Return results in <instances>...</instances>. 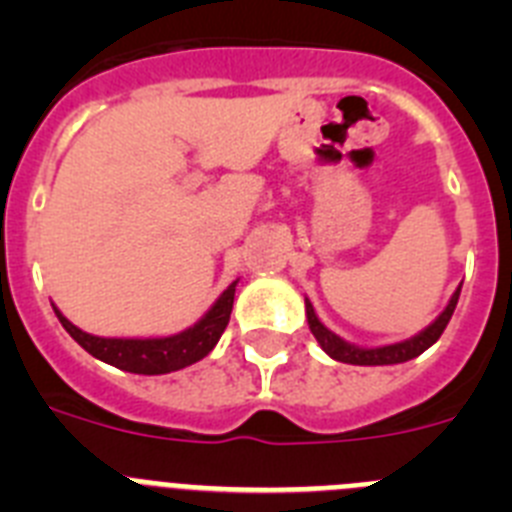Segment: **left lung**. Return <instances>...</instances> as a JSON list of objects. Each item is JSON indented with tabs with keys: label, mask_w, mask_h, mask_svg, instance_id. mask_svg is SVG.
Listing matches in <instances>:
<instances>
[{
	"label": "left lung",
	"mask_w": 512,
	"mask_h": 512,
	"mask_svg": "<svg viewBox=\"0 0 512 512\" xmlns=\"http://www.w3.org/2000/svg\"><path fill=\"white\" fill-rule=\"evenodd\" d=\"M459 292L461 287L456 289L454 295H451L449 305L443 307V312L433 320L431 325L420 333H415L413 338L408 341H400V343H390V346H377V348H364V346H354V343L343 341L341 336H336L333 330L325 328L320 323V318L315 315V307L312 302L305 297V312H307V325H310L312 336L318 338L320 348H323L325 354L330 359L343 361V364H356V366H387V364H402V361H410L415 356H420L425 348H431L433 343L441 338V333L446 330L449 325L451 315L456 310V302H459Z\"/></svg>",
	"instance_id": "1"
}]
</instances>
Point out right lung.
Returning <instances> with one entry per match:
<instances>
[{
	"instance_id": "right-lung-1",
	"label": "right lung",
	"mask_w": 512,
	"mask_h": 512,
	"mask_svg": "<svg viewBox=\"0 0 512 512\" xmlns=\"http://www.w3.org/2000/svg\"><path fill=\"white\" fill-rule=\"evenodd\" d=\"M235 284H230L223 295L217 297L215 305L202 315L192 328L174 333V336L164 338H102L92 336L87 330L76 328L56 305L53 312L61 320L71 338L79 343L84 351L94 356V359L104 361V364L117 366L122 372L130 374H169L179 372L184 366L197 364L210 354L215 343L223 336L225 325L230 320V310H233Z\"/></svg>"
}]
</instances>
